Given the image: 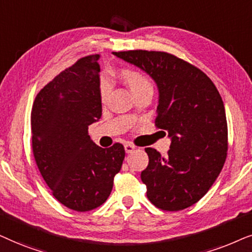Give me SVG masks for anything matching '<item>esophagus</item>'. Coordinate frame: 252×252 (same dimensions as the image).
<instances>
[{
    "label": "esophagus",
    "mask_w": 252,
    "mask_h": 252,
    "mask_svg": "<svg viewBox=\"0 0 252 252\" xmlns=\"http://www.w3.org/2000/svg\"><path fill=\"white\" fill-rule=\"evenodd\" d=\"M135 149H136V146L132 145V144H130V143L124 144V150H126V153L133 152V151H135Z\"/></svg>",
    "instance_id": "34e87169"
}]
</instances>
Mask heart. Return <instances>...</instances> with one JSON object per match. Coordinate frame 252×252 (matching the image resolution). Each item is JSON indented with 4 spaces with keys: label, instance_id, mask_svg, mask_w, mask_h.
<instances>
[{
    "label": "heart",
    "instance_id": "b5f03b06",
    "mask_svg": "<svg viewBox=\"0 0 252 252\" xmlns=\"http://www.w3.org/2000/svg\"><path fill=\"white\" fill-rule=\"evenodd\" d=\"M121 77L124 79L132 92L137 94V93L143 91H153V85L151 80L147 78L145 75L140 73L138 71H132V70H123L121 71ZM110 90H112V82L106 75H103L100 79L99 85V95L101 101H106L107 96H108Z\"/></svg>",
    "mask_w": 252,
    "mask_h": 252
}]
</instances>
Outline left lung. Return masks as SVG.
<instances>
[{
  "mask_svg": "<svg viewBox=\"0 0 252 252\" xmlns=\"http://www.w3.org/2000/svg\"><path fill=\"white\" fill-rule=\"evenodd\" d=\"M156 80L159 105L154 124L172 137L166 157L147 147L142 172L146 196L158 209L176 212L202 199L224 165L228 126L223 101L202 70L173 54L156 50L114 53Z\"/></svg>",
  "mask_w": 252,
  "mask_h": 252,
  "instance_id": "left-lung-1",
  "label": "left lung"
}]
</instances>
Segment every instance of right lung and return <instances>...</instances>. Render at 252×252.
I'll use <instances>...</instances> for the list:
<instances>
[{
    "instance_id": "1",
    "label": "right lung",
    "mask_w": 252,
    "mask_h": 252,
    "mask_svg": "<svg viewBox=\"0 0 252 252\" xmlns=\"http://www.w3.org/2000/svg\"><path fill=\"white\" fill-rule=\"evenodd\" d=\"M100 54L79 59L36 94L31 112L32 152L53 196L70 210L101 206L126 157L122 144L102 149L89 136L101 117Z\"/></svg>"
}]
</instances>
